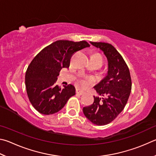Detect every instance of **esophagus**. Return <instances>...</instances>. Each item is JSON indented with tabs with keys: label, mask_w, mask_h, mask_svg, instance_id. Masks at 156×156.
<instances>
[{
	"label": "esophagus",
	"mask_w": 156,
	"mask_h": 156,
	"mask_svg": "<svg viewBox=\"0 0 156 156\" xmlns=\"http://www.w3.org/2000/svg\"><path fill=\"white\" fill-rule=\"evenodd\" d=\"M76 94H79V95H82V94H83L84 93H85V92H84L83 90H82L76 89Z\"/></svg>",
	"instance_id": "obj_1"
}]
</instances>
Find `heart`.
<instances>
[{"instance_id":"1","label":"heart","mask_w":156,"mask_h":156,"mask_svg":"<svg viewBox=\"0 0 156 156\" xmlns=\"http://www.w3.org/2000/svg\"><path fill=\"white\" fill-rule=\"evenodd\" d=\"M94 57V58H97V59H99V60H101V61H102V57H101L100 55H93V57ZM80 83H81V86H86L87 84H88V81H86V80H82V81H81Z\"/></svg>"}]
</instances>
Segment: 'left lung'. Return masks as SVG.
<instances>
[{"label":"left lung","mask_w":156,"mask_h":156,"mask_svg":"<svg viewBox=\"0 0 156 156\" xmlns=\"http://www.w3.org/2000/svg\"><path fill=\"white\" fill-rule=\"evenodd\" d=\"M99 48L107 57L108 72L104 78L94 86L97 93L107 98L94 97V103L84 107V115L92 123H110L123 110L132 90L129 70L123 58L114 46L108 43L90 42Z\"/></svg>","instance_id":"8db88e82"}]
</instances>
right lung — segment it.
<instances>
[{
  "label": "right lung",
  "instance_id": "add662e5",
  "mask_svg": "<svg viewBox=\"0 0 156 156\" xmlns=\"http://www.w3.org/2000/svg\"><path fill=\"white\" fill-rule=\"evenodd\" d=\"M90 44L86 41L57 40L42 49L27 68L25 86L30 102L37 112L45 115L57 112L75 94V86L61 88L55 84L63 68H68L75 52Z\"/></svg>",
  "mask_w": 156,
  "mask_h": 156
}]
</instances>
